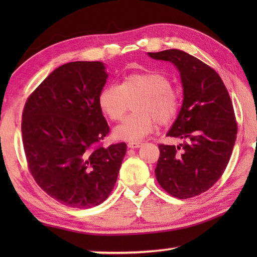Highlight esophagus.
<instances>
[{"label": "esophagus", "instance_id": "1", "mask_svg": "<svg viewBox=\"0 0 257 257\" xmlns=\"http://www.w3.org/2000/svg\"><path fill=\"white\" fill-rule=\"evenodd\" d=\"M142 143L139 142H130L128 143V147L129 149H139V147H142Z\"/></svg>", "mask_w": 257, "mask_h": 257}]
</instances>
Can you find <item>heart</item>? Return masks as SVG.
<instances>
[{"label":"heart","instance_id":"b5f03b06","mask_svg":"<svg viewBox=\"0 0 257 257\" xmlns=\"http://www.w3.org/2000/svg\"><path fill=\"white\" fill-rule=\"evenodd\" d=\"M134 103L132 115L114 129L120 141L139 142L155 128V121L168 124L177 118L181 107V96L172 87L171 79L160 72L132 73L121 85L111 84L101 90L98 104L112 121L122 120Z\"/></svg>","mask_w":257,"mask_h":257}]
</instances>
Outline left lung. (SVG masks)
Instances as JSON below:
<instances>
[{
    "mask_svg": "<svg viewBox=\"0 0 257 257\" xmlns=\"http://www.w3.org/2000/svg\"><path fill=\"white\" fill-rule=\"evenodd\" d=\"M169 61L180 72L184 101L167 136L182 144H160L155 176L173 197L190 198L210 189L227 168L237 138V122L229 93L217 72L180 50L147 53Z\"/></svg>",
    "mask_w": 257,
    "mask_h": 257,
    "instance_id": "8db88e82",
    "label": "left lung"
}]
</instances>
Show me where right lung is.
<instances>
[{
	"mask_svg": "<svg viewBox=\"0 0 257 257\" xmlns=\"http://www.w3.org/2000/svg\"><path fill=\"white\" fill-rule=\"evenodd\" d=\"M98 61H76L50 73L30 94L21 121L28 169L37 185L64 205L89 208L115 185L125 143L103 147L110 133L98 104L106 82Z\"/></svg>",
	"mask_w": 257,
	"mask_h": 257,
	"instance_id": "right-lung-1",
	"label": "right lung"
}]
</instances>
